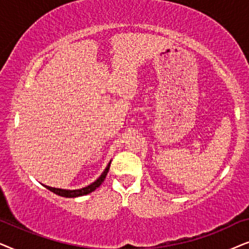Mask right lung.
I'll return each instance as SVG.
<instances>
[{
  "instance_id": "right-lung-1",
  "label": "right lung",
  "mask_w": 249,
  "mask_h": 249,
  "mask_svg": "<svg viewBox=\"0 0 249 249\" xmlns=\"http://www.w3.org/2000/svg\"><path fill=\"white\" fill-rule=\"evenodd\" d=\"M110 163H111V161H110ZM110 163L108 164V166L106 167V170L104 171V173H102V174L100 175V178H99L97 181L93 182V183L90 184V185H88V187H85V188L78 189V190H64V189L51 188V187H48V185H44V187H45L46 189H49L50 191H52L53 194L58 195V196H61V197H66V198H75V197H79V196H84V195L90 194V192L94 191L95 189L100 187L102 182L105 181L106 175H107V173H108L109 167H110Z\"/></svg>"
}]
</instances>
